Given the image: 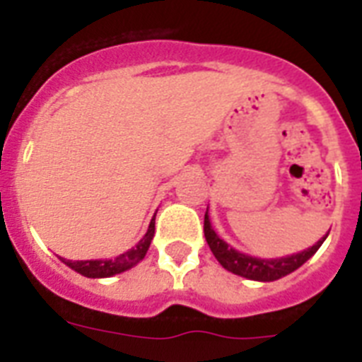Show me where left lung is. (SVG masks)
Instances as JSON below:
<instances>
[{"mask_svg": "<svg viewBox=\"0 0 362 362\" xmlns=\"http://www.w3.org/2000/svg\"><path fill=\"white\" fill-rule=\"evenodd\" d=\"M204 238L209 242V246L210 250H212V253H214V257L218 259L221 267L229 270V272L242 276V278H247V280L274 281L284 278V276L291 274L293 270H297L298 267H303V264L320 250V246L323 244L327 235L321 238V240L315 242L314 246L308 247V250H304V252L300 253H293V255H286V257L278 259L252 257V255L237 252L235 247H231L227 242H223L218 235H216V231L212 229V226H210L209 209H206V214H204Z\"/></svg>", "mask_w": 362, "mask_h": 362, "instance_id": "8db88e82", "label": "left lung"}]
</instances>
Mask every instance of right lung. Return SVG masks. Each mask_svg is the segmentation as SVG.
I'll return each instance as SVG.
<instances>
[{"label":"right lung","mask_w":362,"mask_h":362,"mask_svg":"<svg viewBox=\"0 0 362 362\" xmlns=\"http://www.w3.org/2000/svg\"><path fill=\"white\" fill-rule=\"evenodd\" d=\"M153 233H156V216L150 221L148 226L146 235L141 238V242L136 244L135 247H131L129 252L122 253L115 259H90V261H69V259L59 257L64 261L69 269H73L78 274L86 276V278H110V276L120 274L124 270H129L131 267H135L139 261L144 259L148 247H150V242L153 238Z\"/></svg>","instance_id":"1"}]
</instances>
